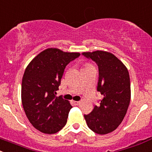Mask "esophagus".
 Masks as SVG:
<instances>
[{
    "label": "esophagus",
    "mask_w": 152,
    "mask_h": 152,
    "mask_svg": "<svg viewBox=\"0 0 152 152\" xmlns=\"http://www.w3.org/2000/svg\"><path fill=\"white\" fill-rule=\"evenodd\" d=\"M80 101H72V103L74 104V105H77V104H80Z\"/></svg>",
    "instance_id": "obj_1"
}]
</instances>
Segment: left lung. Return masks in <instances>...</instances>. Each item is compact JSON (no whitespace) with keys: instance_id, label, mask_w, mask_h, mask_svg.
Instances as JSON below:
<instances>
[{"instance_id":"8db88e82","label":"left lung","mask_w":152,"mask_h":152,"mask_svg":"<svg viewBox=\"0 0 152 152\" xmlns=\"http://www.w3.org/2000/svg\"><path fill=\"white\" fill-rule=\"evenodd\" d=\"M98 66L97 91L103 98L98 106L84 115L89 129L95 133L107 134L122 122L131 97L130 80L126 67L112 53L96 50L83 53Z\"/></svg>"}]
</instances>
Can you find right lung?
Instances as JSON below:
<instances>
[{"mask_svg":"<svg viewBox=\"0 0 152 152\" xmlns=\"http://www.w3.org/2000/svg\"><path fill=\"white\" fill-rule=\"evenodd\" d=\"M80 55L48 48L26 69L21 88L23 109L31 124L43 133H56L66 124L72 107L62 96H56V91L66 66Z\"/></svg>","mask_w":152,"mask_h":152,"instance_id":"1","label":"right lung"}]
</instances>
